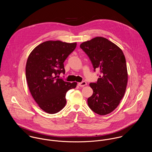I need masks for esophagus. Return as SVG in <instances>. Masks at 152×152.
Listing matches in <instances>:
<instances>
[{
    "mask_svg": "<svg viewBox=\"0 0 152 152\" xmlns=\"http://www.w3.org/2000/svg\"><path fill=\"white\" fill-rule=\"evenodd\" d=\"M86 85H87V83L86 81H83L81 83H78V86L81 87H84Z\"/></svg>",
    "mask_w": 152,
    "mask_h": 152,
    "instance_id": "34e87169",
    "label": "esophagus"
}]
</instances>
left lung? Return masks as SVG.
Segmentation results:
<instances>
[{
    "label": "left lung",
    "instance_id": "8db88e82",
    "mask_svg": "<svg viewBox=\"0 0 152 152\" xmlns=\"http://www.w3.org/2000/svg\"><path fill=\"white\" fill-rule=\"evenodd\" d=\"M80 48L89 57L94 71L101 72L97 82L89 84L94 92L88 98V105L95 113L107 115L117 108L126 91L128 71L124 53L102 37L81 44Z\"/></svg>",
    "mask_w": 152,
    "mask_h": 152
}]
</instances>
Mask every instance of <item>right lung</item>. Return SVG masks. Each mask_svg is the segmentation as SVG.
I'll return each mask as SVG.
<instances>
[{
    "label": "right lung",
    "mask_w": 152,
    "mask_h": 152,
    "mask_svg": "<svg viewBox=\"0 0 152 152\" xmlns=\"http://www.w3.org/2000/svg\"><path fill=\"white\" fill-rule=\"evenodd\" d=\"M76 46L77 43L47 41L35 47L28 57L26 77L30 92L39 107L48 113L63 108L66 92L77 87L75 82L57 78L61 72L65 74L64 62Z\"/></svg>",
    "instance_id": "obj_1"
}]
</instances>
